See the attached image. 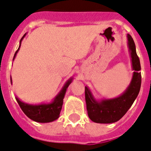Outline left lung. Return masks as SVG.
I'll return each mask as SVG.
<instances>
[{"label":"left lung","mask_w":151,"mask_h":151,"mask_svg":"<svg viewBox=\"0 0 151 151\" xmlns=\"http://www.w3.org/2000/svg\"><path fill=\"white\" fill-rule=\"evenodd\" d=\"M128 41L131 53L132 68L135 70L132 82L127 90L115 99H106L98 103L92 97L91 92L85 87V102L88 117L92 122L101 124L114 123L119 121L129 109L138 96L141 86L140 62L136 54V45L131 35L128 34Z\"/></svg>","instance_id":"obj_1"}]
</instances>
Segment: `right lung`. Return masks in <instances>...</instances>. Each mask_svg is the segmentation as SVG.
<instances>
[{"instance_id":"obj_1","label":"right lung","mask_w":151,"mask_h":151,"mask_svg":"<svg viewBox=\"0 0 151 151\" xmlns=\"http://www.w3.org/2000/svg\"><path fill=\"white\" fill-rule=\"evenodd\" d=\"M23 37H22V39L23 38ZM22 39H21V41H22ZM21 41H20V45H21ZM20 45L18 48V50L15 52L13 59H14V58L16 55V53L19 49ZM71 81L72 80L70 79L66 82L63 88L61 90V92H59V94L55 97V100L50 104H41V105L38 106H33L22 103L17 98H16V100H17L20 108L22 109L25 114L34 122H41V123L53 122L59 117L62 106H63V98L65 93H66V88L71 83ZM11 83H12V78H11Z\"/></svg>"}]
</instances>
